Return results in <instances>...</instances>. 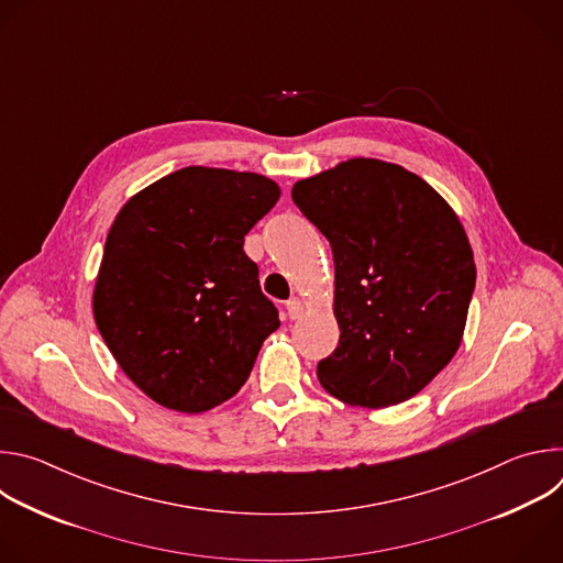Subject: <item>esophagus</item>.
<instances>
[{
  "mask_svg": "<svg viewBox=\"0 0 563 563\" xmlns=\"http://www.w3.org/2000/svg\"><path fill=\"white\" fill-rule=\"evenodd\" d=\"M287 313H289V318H291V320L300 318V316L305 313V302H302L298 296L289 298V300H287Z\"/></svg>",
  "mask_w": 563,
  "mask_h": 563,
  "instance_id": "1",
  "label": "esophagus"
}]
</instances>
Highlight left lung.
Here are the masks:
<instances>
[{
    "label": "left lung",
    "mask_w": 563,
    "mask_h": 563,
    "mask_svg": "<svg viewBox=\"0 0 563 563\" xmlns=\"http://www.w3.org/2000/svg\"><path fill=\"white\" fill-rule=\"evenodd\" d=\"M291 198L334 254L339 347L316 376L347 406L419 394L456 354L476 267L454 209L417 174L352 157L298 180Z\"/></svg>",
    "instance_id": "8db88e82"
}]
</instances>
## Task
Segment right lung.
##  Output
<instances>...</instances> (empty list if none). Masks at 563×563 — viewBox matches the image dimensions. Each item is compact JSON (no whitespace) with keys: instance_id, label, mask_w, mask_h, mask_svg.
I'll list each match as a JSON object with an SVG mask.
<instances>
[{"instance_id":"obj_1","label":"right lung","mask_w":563,"mask_h":563,"mask_svg":"<svg viewBox=\"0 0 563 563\" xmlns=\"http://www.w3.org/2000/svg\"><path fill=\"white\" fill-rule=\"evenodd\" d=\"M278 198L280 187L261 174L185 167L115 216L93 316L122 372L157 406L200 415L224 404L278 330L243 252Z\"/></svg>"}]
</instances>
